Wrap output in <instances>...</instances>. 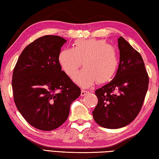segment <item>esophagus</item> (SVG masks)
<instances>
[{
  "label": "esophagus",
  "instance_id": "34e87169",
  "mask_svg": "<svg viewBox=\"0 0 159 159\" xmlns=\"http://www.w3.org/2000/svg\"><path fill=\"white\" fill-rule=\"evenodd\" d=\"M88 93H89L88 91H86V90L83 89V90L81 91V96H85L86 94Z\"/></svg>",
  "mask_w": 159,
  "mask_h": 159
}]
</instances>
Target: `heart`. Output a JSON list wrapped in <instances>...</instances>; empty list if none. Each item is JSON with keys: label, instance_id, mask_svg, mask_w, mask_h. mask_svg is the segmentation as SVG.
Wrapping results in <instances>:
<instances>
[{"label": "heart", "instance_id": "1", "mask_svg": "<svg viewBox=\"0 0 159 159\" xmlns=\"http://www.w3.org/2000/svg\"><path fill=\"white\" fill-rule=\"evenodd\" d=\"M58 62L66 73L72 77L82 65L84 68L75 75L73 80L82 87H89L96 81L103 84L115 76L119 65L115 47L101 39H77L72 49L66 48L58 54Z\"/></svg>", "mask_w": 159, "mask_h": 159}]
</instances>
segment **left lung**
<instances>
[{
  "label": "left lung",
  "instance_id": "8db88e82",
  "mask_svg": "<svg viewBox=\"0 0 159 159\" xmlns=\"http://www.w3.org/2000/svg\"><path fill=\"white\" fill-rule=\"evenodd\" d=\"M120 62L112 81L98 89L92 112L99 126L115 129L129 124L140 112L149 85L143 58L123 37L118 39Z\"/></svg>",
  "mask_w": 159,
  "mask_h": 159
}]
</instances>
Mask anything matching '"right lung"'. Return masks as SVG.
<instances>
[{
	"label": "right lung",
	"instance_id": "right-lung-1",
	"mask_svg": "<svg viewBox=\"0 0 159 159\" xmlns=\"http://www.w3.org/2000/svg\"><path fill=\"white\" fill-rule=\"evenodd\" d=\"M66 43L58 35L36 39L25 47L14 68V101L28 123L39 130L61 126L68 117L71 103L81 94L58 62Z\"/></svg>",
	"mask_w": 159,
	"mask_h": 159
}]
</instances>
